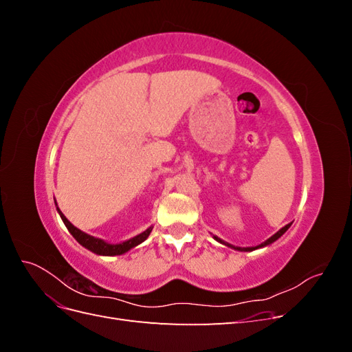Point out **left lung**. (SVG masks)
I'll use <instances>...</instances> for the list:
<instances>
[{"instance_id": "obj_1", "label": "left lung", "mask_w": 352, "mask_h": 352, "mask_svg": "<svg viewBox=\"0 0 352 352\" xmlns=\"http://www.w3.org/2000/svg\"><path fill=\"white\" fill-rule=\"evenodd\" d=\"M291 225H292V223H289V225H286V226H283L280 230H278V232H276L274 233V235L273 236H270L267 241H264L263 243H260V245H257V247H247V248H241V247H235V245H230L229 242H225V241H223V239H220V238H217V236H212V238H214L217 242H220V243H223V245H226V247H229V248H232V250H236V251H254V250H258V248H264V247H267V245H270V243H273L274 241H278L282 235H283V233L287 230V229H289L291 228Z\"/></svg>"}]
</instances>
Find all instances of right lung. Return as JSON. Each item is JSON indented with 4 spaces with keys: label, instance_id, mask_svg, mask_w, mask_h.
<instances>
[{
    "label": "right lung",
    "instance_id": "right-lung-1",
    "mask_svg": "<svg viewBox=\"0 0 352 352\" xmlns=\"http://www.w3.org/2000/svg\"><path fill=\"white\" fill-rule=\"evenodd\" d=\"M56 206H57V202H56ZM57 211H58V214H60L63 223H65V225H66L67 230L72 233V236L76 239L82 245V247H85L87 250H89L91 252L97 254V255H107V257H113V255H122V254H124L127 251H131L132 248L138 247V245H140V243H142L148 236H150V233L153 230V226H150L146 230L140 233V235H136V236H133L131 239L123 241L120 243H110L107 241L100 239V238H95L92 235H88V233L82 232L80 229H78L76 226L72 225V223L66 219V216L60 211L58 207H57Z\"/></svg>",
    "mask_w": 352,
    "mask_h": 352
}]
</instances>
